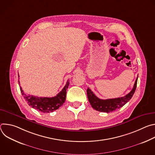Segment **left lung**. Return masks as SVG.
<instances>
[{
  "label": "left lung",
  "mask_w": 155,
  "mask_h": 155,
  "mask_svg": "<svg viewBox=\"0 0 155 155\" xmlns=\"http://www.w3.org/2000/svg\"><path fill=\"white\" fill-rule=\"evenodd\" d=\"M137 78L138 77L135 81L133 88H132V90L130 91V93L123 97L118 98L101 99L98 98L93 93V91H91L89 87H87L86 92L88 100H89V102L92 107L99 112L107 113L114 112L115 110L120 108L124 105L132 98L136 89Z\"/></svg>",
  "instance_id": "obj_1"
}]
</instances>
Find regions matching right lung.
Wrapping results in <instances>:
<instances>
[{
  "instance_id": "right-lung-1",
  "label": "right lung",
  "mask_w": 155,
  "mask_h": 155,
  "mask_svg": "<svg viewBox=\"0 0 155 155\" xmlns=\"http://www.w3.org/2000/svg\"><path fill=\"white\" fill-rule=\"evenodd\" d=\"M18 74V77H19ZM19 84V81L18 80ZM69 82L67 81V83L63 87L62 91L59 93L56 96L52 97H38L34 96L28 95L23 92L22 87L20 86V90L24 98L28 102L29 106L33 108L38 110L43 113L53 112L54 110L58 109L64 103L66 98V91L69 87Z\"/></svg>"
}]
</instances>
